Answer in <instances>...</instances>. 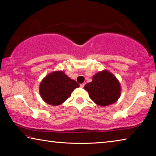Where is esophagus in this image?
Here are the masks:
<instances>
[{
    "label": "esophagus",
    "mask_w": 156,
    "mask_h": 156,
    "mask_svg": "<svg viewBox=\"0 0 156 156\" xmlns=\"http://www.w3.org/2000/svg\"><path fill=\"white\" fill-rule=\"evenodd\" d=\"M80 86L81 88H83L84 86V83H82V84H80Z\"/></svg>",
    "instance_id": "34e87169"
}]
</instances>
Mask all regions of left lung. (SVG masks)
<instances>
[{
  "label": "left lung",
  "mask_w": 156,
  "mask_h": 156,
  "mask_svg": "<svg viewBox=\"0 0 156 156\" xmlns=\"http://www.w3.org/2000/svg\"><path fill=\"white\" fill-rule=\"evenodd\" d=\"M84 89L95 103L101 107L115 103L120 96L121 87L115 76L107 70L95 74L91 83L86 84Z\"/></svg>",
  "instance_id": "left-lung-1"
}]
</instances>
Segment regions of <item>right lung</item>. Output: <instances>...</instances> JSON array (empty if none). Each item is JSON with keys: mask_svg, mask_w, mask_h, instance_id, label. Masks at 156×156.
Here are the masks:
<instances>
[{"mask_svg": "<svg viewBox=\"0 0 156 156\" xmlns=\"http://www.w3.org/2000/svg\"><path fill=\"white\" fill-rule=\"evenodd\" d=\"M79 87L77 82L69 78L62 71H56L43 79L39 91L46 103L57 106L68 99L73 91Z\"/></svg>", "mask_w": 156, "mask_h": 156, "instance_id": "obj_1", "label": "right lung"}]
</instances>
